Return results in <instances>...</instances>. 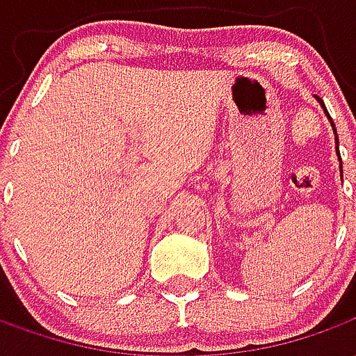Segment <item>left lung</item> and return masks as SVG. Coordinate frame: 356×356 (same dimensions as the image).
<instances>
[{"instance_id": "obj_1", "label": "left lung", "mask_w": 356, "mask_h": 356, "mask_svg": "<svg viewBox=\"0 0 356 356\" xmlns=\"http://www.w3.org/2000/svg\"><path fill=\"white\" fill-rule=\"evenodd\" d=\"M314 99H316V101L321 102V106H322V108H324V114H326V116H328L330 124H332V129H334V137H336V150H337V160H339V171H341V177H343V165H341V156H339V139H337L336 125H334V122H332V118H330L328 110H326V106H324V102H322V99H321V97H316V95H314Z\"/></svg>"}]
</instances>
